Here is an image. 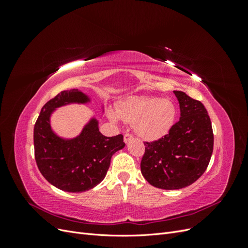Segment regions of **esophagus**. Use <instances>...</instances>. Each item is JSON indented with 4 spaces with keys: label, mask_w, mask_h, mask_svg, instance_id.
Returning a JSON list of instances; mask_svg holds the SVG:
<instances>
[{
    "label": "esophagus",
    "mask_w": 248,
    "mask_h": 248,
    "mask_svg": "<svg viewBox=\"0 0 248 248\" xmlns=\"http://www.w3.org/2000/svg\"><path fill=\"white\" fill-rule=\"evenodd\" d=\"M133 139V136L132 134H129V133H126L124 136V142L125 144H128V142Z\"/></svg>",
    "instance_id": "obj_1"
}]
</instances>
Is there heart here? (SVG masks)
<instances>
[{
    "instance_id": "obj_1",
    "label": "heart",
    "mask_w": 248,
    "mask_h": 248,
    "mask_svg": "<svg viewBox=\"0 0 248 248\" xmlns=\"http://www.w3.org/2000/svg\"><path fill=\"white\" fill-rule=\"evenodd\" d=\"M108 118L118 122L134 124L139 136L149 141L162 139L170 132L177 118L175 103L168 98L131 96L118 107L117 111L108 110Z\"/></svg>"
}]
</instances>
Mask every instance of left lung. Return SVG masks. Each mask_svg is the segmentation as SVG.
I'll use <instances>...</instances> for the list:
<instances>
[{"mask_svg":"<svg viewBox=\"0 0 248 248\" xmlns=\"http://www.w3.org/2000/svg\"><path fill=\"white\" fill-rule=\"evenodd\" d=\"M180 120L162 139L145 142L140 162L147 181L166 190L191 185L204 174L213 152V131L204 104L181 91H174Z\"/></svg>","mask_w":248,"mask_h":248,"instance_id":"1","label":"left lung"}]
</instances>
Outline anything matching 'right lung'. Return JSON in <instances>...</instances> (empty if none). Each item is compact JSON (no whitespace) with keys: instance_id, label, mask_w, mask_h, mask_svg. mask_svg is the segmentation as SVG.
<instances>
[{"instance_id":"obj_1","label":"right lung","mask_w":248,"mask_h":248,"mask_svg":"<svg viewBox=\"0 0 248 248\" xmlns=\"http://www.w3.org/2000/svg\"><path fill=\"white\" fill-rule=\"evenodd\" d=\"M90 96L78 89L66 90L44 104L34 127L35 159L42 176L57 188L84 192L106 177L111 156L125 147L122 134L104 137L99 121L92 117L76 138L58 136L50 124L57 108L69 104H87ZM102 111L104 107H101Z\"/></svg>"}]
</instances>
